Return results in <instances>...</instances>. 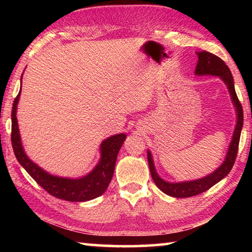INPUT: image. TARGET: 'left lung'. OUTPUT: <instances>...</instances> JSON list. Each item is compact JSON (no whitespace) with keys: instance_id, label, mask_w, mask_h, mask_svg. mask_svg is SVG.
Masks as SVG:
<instances>
[{"instance_id":"obj_1","label":"left lung","mask_w":252,"mask_h":252,"mask_svg":"<svg viewBox=\"0 0 252 252\" xmlns=\"http://www.w3.org/2000/svg\"><path fill=\"white\" fill-rule=\"evenodd\" d=\"M195 53H197L199 60L197 66H195L194 74L199 76H219V78L223 81V83L225 84V87H227L230 93V97H231L234 110H236L237 122L233 130L231 142L229 144L228 152L227 155H225L223 162L215 170V171L203 178L182 182L165 181L158 174L155 167V161H153L152 153L150 150H148L149 168H150L153 181H155L156 186L159 188L162 192L173 198H188L202 193L228 176V173L231 171V169L233 167L234 160H236L239 140H240L242 126H244V111H242V106L238 100L236 90H234V81L232 78L231 71L229 70V67L222 60L217 57V55L209 53L207 51H201V52Z\"/></svg>"}]
</instances>
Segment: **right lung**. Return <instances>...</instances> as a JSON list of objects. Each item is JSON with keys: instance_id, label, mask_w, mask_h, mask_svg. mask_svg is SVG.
<instances>
[{"instance_id": "1", "label": "right lung", "mask_w": 252, "mask_h": 252, "mask_svg": "<svg viewBox=\"0 0 252 252\" xmlns=\"http://www.w3.org/2000/svg\"><path fill=\"white\" fill-rule=\"evenodd\" d=\"M23 75V74H22ZM22 85V78H21ZM21 90L15 97L12 108V147L19 163L39 185L55 198L71 202H82L95 199L105 192L109 183L112 180L118 153L126 138L125 133L111 135L103 140L100 146V160L97 164L85 176L81 178H65L53 176L45 171L35 162H33L25 153L16 119V110L20 100Z\"/></svg>"}]
</instances>
